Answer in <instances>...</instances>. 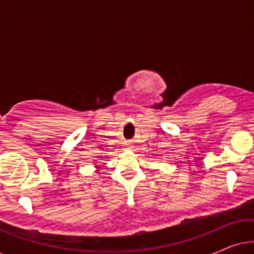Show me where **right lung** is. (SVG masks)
Returning <instances> with one entry per match:
<instances>
[{
	"instance_id": "right-lung-1",
	"label": "right lung",
	"mask_w": 254,
	"mask_h": 254,
	"mask_svg": "<svg viewBox=\"0 0 254 254\" xmlns=\"http://www.w3.org/2000/svg\"><path fill=\"white\" fill-rule=\"evenodd\" d=\"M97 169H99V168H98V166H97Z\"/></svg>"
}]
</instances>
